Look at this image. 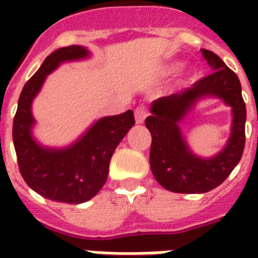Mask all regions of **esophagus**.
<instances>
[{"instance_id": "obj_1", "label": "esophagus", "mask_w": 258, "mask_h": 258, "mask_svg": "<svg viewBox=\"0 0 258 258\" xmlns=\"http://www.w3.org/2000/svg\"><path fill=\"white\" fill-rule=\"evenodd\" d=\"M135 123L137 124H142L145 121L146 116H148V112H146L145 106H138L135 109Z\"/></svg>"}]
</instances>
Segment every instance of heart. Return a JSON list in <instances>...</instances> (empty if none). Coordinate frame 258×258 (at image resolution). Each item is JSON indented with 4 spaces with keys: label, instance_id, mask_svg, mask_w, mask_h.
Instances as JSON below:
<instances>
[{
    "label": "heart",
    "instance_id": "b5f03b06",
    "mask_svg": "<svg viewBox=\"0 0 258 258\" xmlns=\"http://www.w3.org/2000/svg\"><path fill=\"white\" fill-rule=\"evenodd\" d=\"M177 69V66L175 64H173V66H167V68H164L163 69V74H170V73H173L174 70Z\"/></svg>",
    "mask_w": 258,
    "mask_h": 258
}]
</instances>
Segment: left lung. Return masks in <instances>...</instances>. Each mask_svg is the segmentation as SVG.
<instances>
[{
	"instance_id": "1",
	"label": "left lung",
	"mask_w": 258,
	"mask_h": 258,
	"mask_svg": "<svg viewBox=\"0 0 258 258\" xmlns=\"http://www.w3.org/2000/svg\"><path fill=\"white\" fill-rule=\"evenodd\" d=\"M213 73L190 88L152 102L145 125L151 131L152 173L163 188L177 194H205L222 184L242 157L244 149L246 105L238 76L216 53L202 49ZM206 96L220 97L233 107V127L227 145L214 158L194 155L186 145L179 123L194 103Z\"/></svg>"
}]
</instances>
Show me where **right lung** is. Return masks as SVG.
Returning <instances> with one entry per match:
<instances>
[{
    "label": "right lung",
    "instance_id": "right-lung-1",
    "mask_svg": "<svg viewBox=\"0 0 258 258\" xmlns=\"http://www.w3.org/2000/svg\"><path fill=\"white\" fill-rule=\"evenodd\" d=\"M88 56L90 51L80 45L48 55L23 87L14 118L12 137L20 174L31 189L53 202L79 205L92 199L106 182L113 152L135 124L133 110L102 117L73 145L62 149L45 148L33 138L31 103L48 74L63 62Z\"/></svg>",
    "mask_w": 258,
    "mask_h": 258
}]
</instances>
